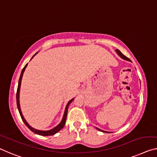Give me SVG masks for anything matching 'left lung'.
Returning a JSON list of instances; mask_svg holds the SVG:
<instances>
[{"label": "left lung", "instance_id": "left-lung-1", "mask_svg": "<svg viewBox=\"0 0 157 157\" xmlns=\"http://www.w3.org/2000/svg\"><path fill=\"white\" fill-rule=\"evenodd\" d=\"M116 52H117V54H119V56H120V57H121V58H122L123 59H125V60H127V61H131L130 59H129L128 57H126V56H124V54L121 53V52L119 51V50H118V49H116ZM98 129V130H99V131H103V132H105V133H109V132H106V131H102V130H101V129H99V128H97Z\"/></svg>", "mask_w": 157, "mask_h": 157}]
</instances>
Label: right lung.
<instances>
[{
    "mask_svg": "<svg viewBox=\"0 0 157 157\" xmlns=\"http://www.w3.org/2000/svg\"><path fill=\"white\" fill-rule=\"evenodd\" d=\"M37 54V53H36ZM36 54H34L33 56L36 55ZM32 57V58H33ZM27 65H28V63L26 64V66L24 67V68L22 69L21 71V73L20 75V78H19V84H18V87H17V108H18V110L19 112V114H20V116L22 119V121H24V124H26L27 127H28L30 130L31 131H33V133H36V134H38V135H40V136H52V135H54V134L56 133L57 132H59V131L61 130L63 128V126H65L66 124V117H67V113H68V106L70 105V103H71L72 101H73V99H72V100L70 101L68 104H67L66 105V110H65V113H64L63 114V119H62V121H61V123L59 124L58 126H56V127H54V128H52V130H49V131H40V130H37V129H35L33 128H32L31 126H29V124L26 122V121L25 120V119L24 118L23 115H22V113L21 112V109H20V105H19V90H20V86H21V79H22V76H23V74H24V72L25 71V69H26Z\"/></svg>",
    "mask_w": 157,
    "mask_h": 157,
    "instance_id": "add662e5",
    "label": "right lung"
}]
</instances>
